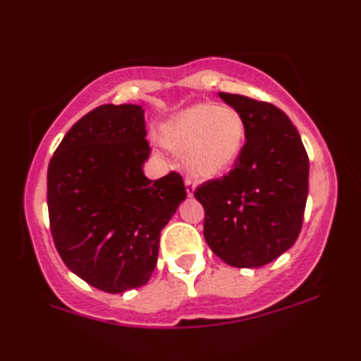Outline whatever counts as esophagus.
I'll return each mask as SVG.
<instances>
[{"label": "esophagus", "instance_id": "1", "mask_svg": "<svg viewBox=\"0 0 361 361\" xmlns=\"http://www.w3.org/2000/svg\"><path fill=\"white\" fill-rule=\"evenodd\" d=\"M185 183H186V193H188V197H193L195 188H197V181H195L193 178H186Z\"/></svg>", "mask_w": 361, "mask_h": 361}]
</instances>
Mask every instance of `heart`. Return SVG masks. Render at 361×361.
<instances>
[{
	"label": "heart",
	"mask_w": 361,
	"mask_h": 361,
	"mask_svg": "<svg viewBox=\"0 0 361 361\" xmlns=\"http://www.w3.org/2000/svg\"><path fill=\"white\" fill-rule=\"evenodd\" d=\"M163 142L185 154V166L195 178L222 173L238 159L244 142V122L231 106H190L164 127Z\"/></svg>",
	"instance_id": "heart-1"
}]
</instances>
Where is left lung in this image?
<instances>
[{"label":"left lung","mask_w":361,"mask_h":361,"mask_svg":"<svg viewBox=\"0 0 361 361\" xmlns=\"http://www.w3.org/2000/svg\"><path fill=\"white\" fill-rule=\"evenodd\" d=\"M241 115L246 142L227 175L204 181L205 241L235 268L271 263L299 238L309 193V156L280 109L244 94L219 93Z\"/></svg>","instance_id":"8db88e82"}]
</instances>
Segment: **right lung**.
Instances as JSON below:
<instances>
[{
	"label": "right lung",
	"instance_id": "obj_1",
	"mask_svg": "<svg viewBox=\"0 0 361 361\" xmlns=\"http://www.w3.org/2000/svg\"><path fill=\"white\" fill-rule=\"evenodd\" d=\"M146 134L142 106H97L74 123L49 163L56 250L69 270L103 292L147 283L161 231L186 198L180 173L144 176Z\"/></svg>",
	"mask_w": 361,
	"mask_h": 361
}]
</instances>
